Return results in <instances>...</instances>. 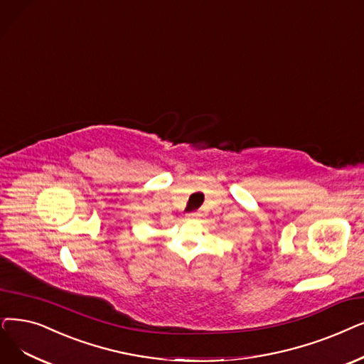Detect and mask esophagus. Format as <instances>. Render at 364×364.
Instances as JSON below:
<instances>
[{"label":"esophagus","mask_w":364,"mask_h":364,"mask_svg":"<svg viewBox=\"0 0 364 364\" xmlns=\"http://www.w3.org/2000/svg\"><path fill=\"white\" fill-rule=\"evenodd\" d=\"M198 215H199L198 213H188V214H187V217H191V218H193V217H198Z\"/></svg>","instance_id":"34e87169"}]
</instances>
